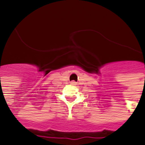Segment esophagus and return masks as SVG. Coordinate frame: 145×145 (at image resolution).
<instances>
[{
	"label": "esophagus",
	"instance_id": "esophagus-1",
	"mask_svg": "<svg viewBox=\"0 0 145 145\" xmlns=\"http://www.w3.org/2000/svg\"><path fill=\"white\" fill-rule=\"evenodd\" d=\"M72 84H74V82H73V83H72Z\"/></svg>",
	"mask_w": 145,
	"mask_h": 145
}]
</instances>
